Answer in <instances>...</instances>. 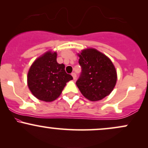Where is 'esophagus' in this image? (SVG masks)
Segmentation results:
<instances>
[{
    "label": "esophagus",
    "mask_w": 148,
    "mask_h": 148,
    "mask_svg": "<svg viewBox=\"0 0 148 148\" xmlns=\"http://www.w3.org/2000/svg\"><path fill=\"white\" fill-rule=\"evenodd\" d=\"M72 76H73V79H76V73L72 72Z\"/></svg>",
    "instance_id": "obj_1"
}]
</instances>
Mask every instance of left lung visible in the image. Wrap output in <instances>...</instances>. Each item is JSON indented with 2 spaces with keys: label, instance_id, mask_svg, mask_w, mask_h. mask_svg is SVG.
Returning <instances> with one entry per match:
<instances>
[{
  "label": "left lung",
  "instance_id": "8db88e82",
  "mask_svg": "<svg viewBox=\"0 0 148 148\" xmlns=\"http://www.w3.org/2000/svg\"><path fill=\"white\" fill-rule=\"evenodd\" d=\"M81 72L76 84L85 97L95 101L108 95L114 88L117 73L111 60L95 49L79 54Z\"/></svg>",
  "mask_w": 148,
  "mask_h": 148
}]
</instances>
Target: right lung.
<instances>
[{
    "label": "right lung",
    "instance_id": "right-lung-1",
    "mask_svg": "<svg viewBox=\"0 0 148 148\" xmlns=\"http://www.w3.org/2000/svg\"><path fill=\"white\" fill-rule=\"evenodd\" d=\"M57 53L48 51L35 60L28 73V86L33 95L45 101H52L60 95L68 81L73 79L58 64Z\"/></svg>",
    "mask_w": 148,
    "mask_h": 148
}]
</instances>
